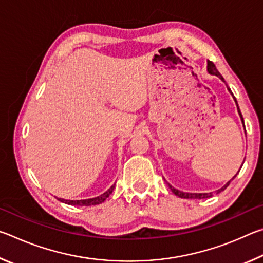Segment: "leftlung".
<instances>
[{
    "instance_id": "8db88e82",
    "label": "left lung",
    "mask_w": 263,
    "mask_h": 263,
    "mask_svg": "<svg viewBox=\"0 0 263 263\" xmlns=\"http://www.w3.org/2000/svg\"><path fill=\"white\" fill-rule=\"evenodd\" d=\"M208 72L210 73L211 75H216V77H218L219 78L220 80H222V81H224V78L221 77L220 75V73L218 72V69L216 68V66H215V64H213L212 61H210V60H208ZM225 82V81H224ZM226 86H228V84H226ZM228 89H229V91L231 92V94H232V91L230 90V88H229V86H228ZM232 96H233V94H232ZM233 99H234V96H233ZM234 101H235V104H237V106H238V103H237V100L234 99ZM238 112H239V116H240V118H241V122L243 123V118H242V115H241V112H240V109H239V106H238ZM237 176V174H235L234 176H233V179L234 177ZM232 179V180H233ZM232 180H230L228 183H226L224 186H222V188H220V189H218L216 193L217 194H219L220 191H222V190H225L226 188H228L229 186V184L231 183V181ZM168 185H169V188H171V190L173 191V193H174L176 196H179V197H181V198H208V197H211L212 196V193H204V194H193V193H183V191H180V190H177V189H175V188H173V186L168 183Z\"/></svg>"
}]
</instances>
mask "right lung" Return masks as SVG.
I'll use <instances>...</instances> for the list:
<instances>
[{"mask_svg":"<svg viewBox=\"0 0 263 263\" xmlns=\"http://www.w3.org/2000/svg\"><path fill=\"white\" fill-rule=\"evenodd\" d=\"M115 189V184L110 186V189L105 191L104 194H102L97 197L94 198H88V199H77V201H70V199H64V198H58L60 202L69 204V205H80V206H89V205H97V204L103 203L106 198L109 197Z\"/></svg>","mask_w":263,"mask_h":263,"instance_id":"obj_1","label":"right lung"}]
</instances>
